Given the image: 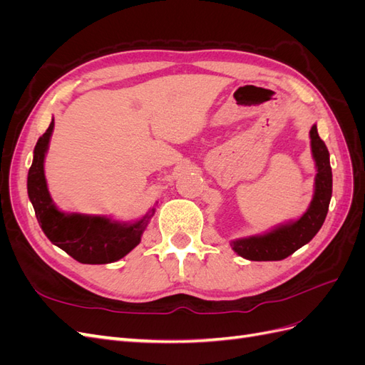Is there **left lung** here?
I'll use <instances>...</instances> for the list:
<instances>
[{
	"mask_svg": "<svg viewBox=\"0 0 365 365\" xmlns=\"http://www.w3.org/2000/svg\"><path fill=\"white\" fill-rule=\"evenodd\" d=\"M309 134L317 168L315 192L311 205L300 219L275 227L268 233L231 240V248L240 257L256 262L283 260L311 242L322 228L332 197V168L329 161V150L318 135L317 125L311 128Z\"/></svg>",
	"mask_w": 365,
	"mask_h": 365,
	"instance_id": "obj_1",
	"label": "left lung"
}]
</instances>
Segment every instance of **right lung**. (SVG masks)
I'll use <instances>...</instances> for the list:
<instances>
[{
  "label": "right lung",
  "instance_id": "right-lung-1",
  "mask_svg": "<svg viewBox=\"0 0 365 365\" xmlns=\"http://www.w3.org/2000/svg\"><path fill=\"white\" fill-rule=\"evenodd\" d=\"M54 128V120L39 137L33 163L27 176V192L35 208L38 222L53 245L63 250L73 259L88 264L113 263L125 257L141 240L153 208L135 222H118L106 216L63 213L53 204L48 192L43 160Z\"/></svg>",
  "mask_w": 365,
  "mask_h": 365
}]
</instances>
